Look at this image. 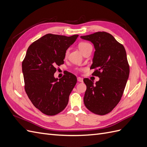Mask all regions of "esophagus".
<instances>
[{"label": "esophagus", "instance_id": "34e87169", "mask_svg": "<svg viewBox=\"0 0 147 147\" xmlns=\"http://www.w3.org/2000/svg\"><path fill=\"white\" fill-rule=\"evenodd\" d=\"M77 81L78 82H83V78H81V77H78L77 78Z\"/></svg>", "mask_w": 147, "mask_h": 147}]
</instances>
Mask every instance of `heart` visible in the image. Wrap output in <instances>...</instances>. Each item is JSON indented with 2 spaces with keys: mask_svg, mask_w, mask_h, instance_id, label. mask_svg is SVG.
<instances>
[{
  "mask_svg": "<svg viewBox=\"0 0 147 147\" xmlns=\"http://www.w3.org/2000/svg\"><path fill=\"white\" fill-rule=\"evenodd\" d=\"M91 45H90L89 43L87 42H82L78 45V48L80 49V50L82 51V53H83L84 51H85L88 48H89L90 47H91ZM69 53V50H67L65 52V56H67L68 55Z\"/></svg>",
  "mask_w": 147,
  "mask_h": 147,
  "instance_id": "obj_1",
  "label": "heart"
}]
</instances>
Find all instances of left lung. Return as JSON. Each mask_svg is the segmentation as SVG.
Returning a JSON list of instances; mask_svg holds the SVG:
<instances>
[{"label":"left lung","mask_w":147,"mask_h":147,"mask_svg":"<svg viewBox=\"0 0 147 147\" xmlns=\"http://www.w3.org/2000/svg\"><path fill=\"white\" fill-rule=\"evenodd\" d=\"M80 37L94 45L95 52L90 69H95L92 75L99 78L95 83L83 79L86 85L84 105L95 114H107L121 100L129 75L126 50L113 35L105 32Z\"/></svg>","instance_id":"8db88e82"}]
</instances>
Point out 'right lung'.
Instances as JSON below:
<instances>
[{
	"instance_id": "add662e5",
	"label": "right lung",
	"mask_w": 147,
	"mask_h": 147,
	"mask_svg": "<svg viewBox=\"0 0 147 147\" xmlns=\"http://www.w3.org/2000/svg\"><path fill=\"white\" fill-rule=\"evenodd\" d=\"M78 37L48 34L28 49L22 63L25 91L33 105L44 114L55 115L68 104L77 77L68 72L58 80L54 74L56 65L64 64L67 50Z\"/></svg>"
}]
</instances>
